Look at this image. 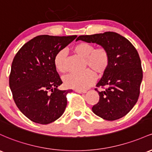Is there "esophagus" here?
<instances>
[{"mask_svg":"<svg viewBox=\"0 0 152 152\" xmlns=\"http://www.w3.org/2000/svg\"><path fill=\"white\" fill-rule=\"evenodd\" d=\"M75 91L78 93H81V94H83V93H86V90H79V89H76Z\"/></svg>","mask_w":152,"mask_h":152,"instance_id":"esophagus-1","label":"esophagus"}]
</instances>
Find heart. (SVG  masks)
I'll list each match as a JSON object with an SVG mask.
<instances>
[{
    "mask_svg": "<svg viewBox=\"0 0 152 152\" xmlns=\"http://www.w3.org/2000/svg\"><path fill=\"white\" fill-rule=\"evenodd\" d=\"M73 51L78 56L85 58V66L89 67L79 73H71L63 78V84L66 88L84 90L89 88L94 82L96 72L102 76L107 71L110 64L109 52L105 48L94 45L89 42H80L73 48ZM66 51L61 50L58 52L54 58V64L59 72L65 73L66 68Z\"/></svg>",
    "mask_w": 152,
    "mask_h": 152,
    "instance_id": "b5f03b06",
    "label": "heart"
}]
</instances>
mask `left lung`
Here are the masks:
<instances>
[{
	"mask_svg": "<svg viewBox=\"0 0 152 152\" xmlns=\"http://www.w3.org/2000/svg\"><path fill=\"white\" fill-rule=\"evenodd\" d=\"M96 43L109 52L110 64L96 85L97 104L92 107L95 115L107 121L126 115L137 102L143 79L141 59L135 47L126 37L113 31L81 35L76 41Z\"/></svg>",
	"mask_w": 152,
	"mask_h": 152,
	"instance_id": "left-lung-1",
	"label": "left lung"
}]
</instances>
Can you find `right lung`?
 Returning <instances> with one entry per match:
<instances>
[{
  "instance_id": "right-lung-1",
  "label": "right lung",
  "mask_w": 152,
  "mask_h": 152,
  "mask_svg": "<svg viewBox=\"0 0 152 152\" xmlns=\"http://www.w3.org/2000/svg\"><path fill=\"white\" fill-rule=\"evenodd\" d=\"M76 35H39L20 48L13 60L9 86L19 110L33 122L48 124L58 119L67 105L71 90H59L62 84L54 58Z\"/></svg>"
}]
</instances>
